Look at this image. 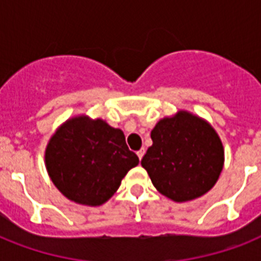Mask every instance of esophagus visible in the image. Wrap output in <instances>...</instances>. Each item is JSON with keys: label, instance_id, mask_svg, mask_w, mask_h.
<instances>
[{"label": "esophagus", "instance_id": "esophagus-1", "mask_svg": "<svg viewBox=\"0 0 261 261\" xmlns=\"http://www.w3.org/2000/svg\"><path fill=\"white\" fill-rule=\"evenodd\" d=\"M137 154H138V159L139 160H142V157H143V154H145V149H141V150H138L137 151Z\"/></svg>", "mask_w": 261, "mask_h": 261}]
</instances>
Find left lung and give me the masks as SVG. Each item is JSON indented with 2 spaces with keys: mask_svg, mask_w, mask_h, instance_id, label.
<instances>
[{
  "mask_svg": "<svg viewBox=\"0 0 261 261\" xmlns=\"http://www.w3.org/2000/svg\"><path fill=\"white\" fill-rule=\"evenodd\" d=\"M143 155L153 186L173 202H188L213 188L223 169L225 150L214 127L188 111L161 119Z\"/></svg>",
  "mask_w": 261,
  "mask_h": 261,
  "instance_id": "8db88e82",
  "label": "left lung"
}]
</instances>
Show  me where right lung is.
I'll list each match as a JSON object with an SVG mask.
<instances>
[{
  "instance_id": "add662e5",
  "label": "right lung",
  "mask_w": 261,
  "mask_h": 261,
  "mask_svg": "<svg viewBox=\"0 0 261 261\" xmlns=\"http://www.w3.org/2000/svg\"><path fill=\"white\" fill-rule=\"evenodd\" d=\"M44 163L51 181L63 196L96 207L112 198L139 159L128 150L120 128L100 118L79 115L67 119L51 135Z\"/></svg>"
}]
</instances>
